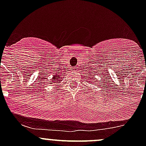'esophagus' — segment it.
<instances>
[{
    "label": "esophagus",
    "mask_w": 146,
    "mask_h": 146,
    "mask_svg": "<svg viewBox=\"0 0 146 146\" xmlns=\"http://www.w3.org/2000/svg\"><path fill=\"white\" fill-rule=\"evenodd\" d=\"M73 71L77 72L78 71V68H74L73 69Z\"/></svg>",
    "instance_id": "1"
}]
</instances>
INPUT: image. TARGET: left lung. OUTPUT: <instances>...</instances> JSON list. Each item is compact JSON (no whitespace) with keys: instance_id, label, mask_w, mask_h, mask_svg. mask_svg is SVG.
I'll return each mask as SVG.
<instances>
[{"instance_id":"8db88e82","label":"left lung","mask_w":146,"mask_h":146,"mask_svg":"<svg viewBox=\"0 0 146 146\" xmlns=\"http://www.w3.org/2000/svg\"><path fill=\"white\" fill-rule=\"evenodd\" d=\"M95 75H90V79H91V82H93V81H96L97 80V82H98L99 81V80H98V79L96 78H95Z\"/></svg>"}]
</instances>
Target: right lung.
<instances>
[{"label":"right lung","instance_id":"add662e5","mask_svg":"<svg viewBox=\"0 0 146 146\" xmlns=\"http://www.w3.org/2000/svg\"><path fill=\"white\" fill-rule=\"evenodd\" d=\"M62 74L63 73H54L53 75L52 79H51V81L49 82L50 84L56 83V82H61V80H63L62 78Z\"/></svg>","mask_w":146,"mask_h":146}]
</instances>
